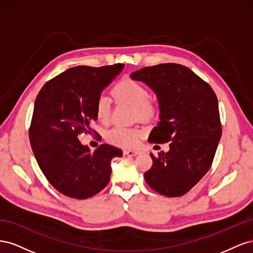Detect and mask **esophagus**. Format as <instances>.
Instances as JSON below:
<instances>
[{
  "instance_id": "esophagus-1",
  "label": "esophagus",
  "mask_w": 253,
  "mask_h": 253,
  "mask_svg": "<svg viewBox=\"0 0 253 253\" xmlns=\"http://www.w3.org/2000/svg\"><path fill=\"white\" fill-rule=\"evenodd\" d=\"M124 154L126 156H137L141 154L140 151H135V150H126L124 151Z\"/></svg>"
}]
</instances>
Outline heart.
Segmentation results:
<instances>
[{"label": "heart", "mask_w": 253, "mask_h": 253, "mask_svg": "<svg viewBox=\"0 0 253 253\" xmlns=\"http://www.w3.org/2000/svg\"><path fill=\"white\" fill-rule=\"evenodd\" d=\"M113 94L120 102L127 103L135 108L137 116L141 119L150 118L155 114V105L150 101L149 90L138 82L125 80L113 89ZM96 115L101 122H108L111 115V99L101 94L96 101ZM140 132L137 128L115 126L105 133L109 142L124 148H132L138 142Z\"/></svg>", "instance_id": "obj_1"}]
</instances>
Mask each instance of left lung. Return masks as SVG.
<instances>
[{"mask_svg":"<svg viewBox=\"0 0 253 253\" xmlns=\"http://www.w3.org/2000/svg\"><path fill=\"white\" fill-rule=\"evenodd\" d=\"M154 91L159 122L149 141H170V150L151 153L153 166L144 173L148 185L159 194H186L209 171L221 136L218 102L208 83L190 68L175 63L143 67L131 74Z\"/></svg>","mask_w":253,"mask_h":253,"instance_id":"1","label":"left lung"}]
</instances>
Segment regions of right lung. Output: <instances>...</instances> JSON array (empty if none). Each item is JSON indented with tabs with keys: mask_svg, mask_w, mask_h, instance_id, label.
Segmentation results:
<instances>
[{
	"mask_svg": "<svg viewBox=\"0 0 253 253\" xmlns=\"http://www.w3.org/2000/svg\"><path fill=\"white\" fill-rule=\"evenodd\" d=\"M124 66L72 67L45 83L36 98L30 145L45 177L68 197L85 200L100 192L110 181L111 160L122 156L106 143L91 152L78 136L89 133L98 97Z\"/></svg>",
	"mask_w": 253,
	"mask_h": 253,
	"instance_id": "add662e5",
	"label": "right lung"
}]
</instances>
